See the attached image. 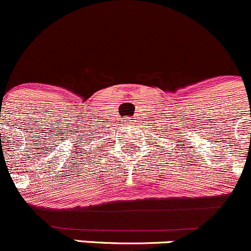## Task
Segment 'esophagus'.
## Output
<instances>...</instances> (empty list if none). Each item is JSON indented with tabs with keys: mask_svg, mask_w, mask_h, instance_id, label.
I'll return each mask as SVG.
<instances>
[{
	"mask_svg": "<svg viewBox=\"0 0 251 251\" xmlns=\"http://www.w3.org/2000/svg\"><path fill=\"white\" fill-rule=\"evenodd\" d=\"M126 125L131 126V125H133V118H130V117H126Z\"/></svg>",
	"mask_w": 251,
	"mask_h": 251,
	"instance_id": "1",
	"label": "esophagus"
}]
</instances>
